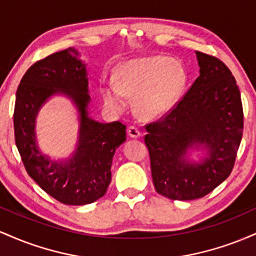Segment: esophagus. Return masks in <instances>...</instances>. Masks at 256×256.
Instances as JSON below:
<instances>
[{"instance_id":"1","label":"esophagus","mask_w":256,"mask_h":256,"mask_svg":"<svg viewBox=\"0 0 256 256\" xmlns=\"http://www.w3.org/2000/svg\"><path fill=\"white\" fill-rule=\"evenodd\" d=\"M128 134L131 138H138L140 136V131L138 130L137 126L131 125V126H128Z\"/></svg>"}]
</instances>
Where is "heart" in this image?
<instances>
[{
  "instance_id": "obj_1",
  "label": "heart",
  "mask_w": 256,
  "mask_h": 256,
  "mask_svg": "<svg viewBox=\"0 0 256 256\" xmlns=\"http://www.w3.org/2000/svg\"><path fill=\"white\" fill-rule=\"evenodd\" d=\"M116 83H104L102 100L114 110H122L125 96L136 98L134 106L144 118H158L174 104L184 85V73L172 58L152 56L122 64Z\"/></svg>"
}]
</instances>
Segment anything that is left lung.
Segmentation results:
<instances>
[{
  "label": "left lung",
  "mask_w": 256,
  "mask_h": 256,
  "mask_svg": "<svg viewBox=\"0 0 256 256\" xmlns=\"http://www.w3.org/2000/svg\"><path fill=\"white\" fill-rule=\"evenodd\" d=\"M200 76L185 95L156 122L146 125L152 183L160 195L178 201L213 192L230 176L243 136V107L236 79L218 58L196 52ZM204 145L208 158L189 164L184 156Z\"/></svg>",
  "instance_id": "left-lung-1"
}]
</instances>
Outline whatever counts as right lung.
I'll use <instances>...</instances> for the list:
<instances>
[{
    "mask_svg": "<svg viewBox=\"0 0 256 256\" xmlns=\"http://www.w3.org/2000/svg\"><path fill=\"white\" fill-rule=\"evenodd\" d=\"M56 92L70 96L81 113V131L75 156L66 164L43 157L34 136V119L45 100ZM85 64L73 48L38 60L26 71L16 90L13 122L16 144L26 172L52 198L64 204H92L107 192L116 149L126 140L120 122L102 124L88 116Z\"/></svg>",
    "mask_w": 256,
    "mask_h": 256,
    "instance_id": "obj_1",
    "label": "right lung"
}]
</instances>
